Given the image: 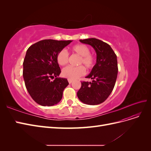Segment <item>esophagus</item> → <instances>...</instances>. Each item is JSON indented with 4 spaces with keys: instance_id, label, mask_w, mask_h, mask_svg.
Returning a JSON list of instances; mask_svg holds the SVG:
<instances>
[{
    "instance_id": "34e87169",
    "label": "esophagus",
    "mask_w": 151,
    "mask_h": 151,
    "mask_svg": "<svg viewBox=\"0 0 151 151\" xmlns=\"http://www.w3.org/2000/svg\"><path fill=\"white\" fill-rule=\"evenodd\" d=\"M68 83H69V84H71V83H72V82H73V81H72V79H68Z\"/></svg>"
}]
</instances>
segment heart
Returning <instances> with one entry per match:
<instances>
[{"label":"heart","instance_id":"heart-1","mask_svg":"<svg viewBox=\"0 0 151 151\" xmlns=\"http://www.w3.org/2000/svg\"><path fill=\"white\" fill-rule=\"evenodd\" d=\"M72 51L79 55V59L77 65L79 66L72 67L67 66L63 68L62 71V76L70 79H76L85 74L86 70L84 66L88 70H91L94 67L96 59L95 57L90 53L89 48L84 44H77L71 48ZM57 61L60 65H65L68 61V54L65 49L61 50L57 55ZM82 65V66L80 65Z\"/></svg>","mask_w":151,"mask_h":151}]
</instances>
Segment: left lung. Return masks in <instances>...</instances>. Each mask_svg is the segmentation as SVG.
I'll return each instance as SVG.
<instances>
[{"label": "left lung", "instance_id": "left-lung-1", "mask_svg": "<svg viewBox=\"0 0 151 151\" xmlns=\"http://www.w3.org/2000/svg\"><path fill=\"white\" fill-rule=\"evenodd\" d=\"M92 47L96 53V63L86 78L92 82H81L77 93L81 101L89 105L101 104L112 92L118 74L117 57L108 44L96 38L80 40Z\"/></svg>", "mask_w": 151, "mask_h": 151}]
</instances>
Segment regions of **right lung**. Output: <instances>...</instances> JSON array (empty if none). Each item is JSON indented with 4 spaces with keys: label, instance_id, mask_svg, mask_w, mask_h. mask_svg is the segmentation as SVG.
<instances>
[{
    "label": "right lung",
    "instance_id": "right-lung-1",
    "mask_svg": "<svg viewBox=\"0 0 151 151\" xmlns=\"http://www.w3.org/2000/svg\"><path fill=\"white\" fill-rule=\"evenodd\" d=\"M71 42L43 40L27 50L22 72L25 86L32 99L42 106H51L60 102L63 91L68 85L67 79L58 77L61 70L57 55ZM54 77L53 81H50Z\"/></svg>",
    "mask_w": 151,
    "mask_h": 151
}]
</instances>
